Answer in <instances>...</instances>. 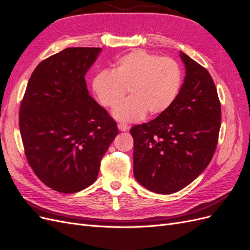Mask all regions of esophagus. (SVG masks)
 Segmentation results:
<instances>
[{"label": "esophagus", "instance_id": "obj_1", "mask_svg": "<svg viewBox=\"0 0 250 250\" xmlns=\"http://www.w3.org/2000/svg\"><path fill=\"white\" fill-rule=\"evenodd\" d=\"M118 128H119V130H121V131H127L128 128H129V126L125 124V123H119Z\"/></svg>", "mask_w": 250, "mask_h": 250}]
</instances>
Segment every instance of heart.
Returning <instances> with one entry per match:
<instances>
[{"mask_svg":"<svg viewBox=\"0 0 250 250\" xmlns=\"http://www.w3.org/2000/svg\"><path fill=\"white\" fill-rule=\"evenodd\" d=\"M181 71L169 57H158L144 50H134L119 57L111 72L97 74L92 88L102 106L113 108V117L123 122H134L149 115L167 110L179 92Z\"/></svg>","mask_w":250,"mask_h":250,"instance_id":"obj_1","label":"heart"}]
</instances>
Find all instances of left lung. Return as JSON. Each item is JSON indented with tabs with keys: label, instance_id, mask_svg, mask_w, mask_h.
<instances>
[{
	"label": "left lung",
	"instance_id": "left-lung-1",
	"mask_svg": "<svg viewBox=\"0 0 250 250\" xmlns=\"http://www.w3.org/2000/svg\"><path fill=\"white\" fill-rule=\"evenodd\" d=\"M186 76L171 106L149 123L130 129L133 174L157 194L180 191L204 171L214 155L221 125V105L213 78L179 53Z\"/></svg>",
	"mask_w": 250,
	"mask_h": 250
}]
</instances>
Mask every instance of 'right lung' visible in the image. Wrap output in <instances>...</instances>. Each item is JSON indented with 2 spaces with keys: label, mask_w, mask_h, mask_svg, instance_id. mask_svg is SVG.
<instances>
[{
  "label": "right lung",
  "mask_w": 250,
  "mask_h": 250,
  "mask_svg": "<svg viewBox=\"0 0 250 250\" xmlns=\"http://www.w3.org/2000/svg\"><path fill=\"white\" fill-rule=\"evenodd\" d=\"M101 48H66L30 77L20 107L25 154L42 183L60 193L93 185L118 135L117 123L86 87L85 74Z\"/></svg>",
  "instance_id": "obj_1"
}]
</instances>
